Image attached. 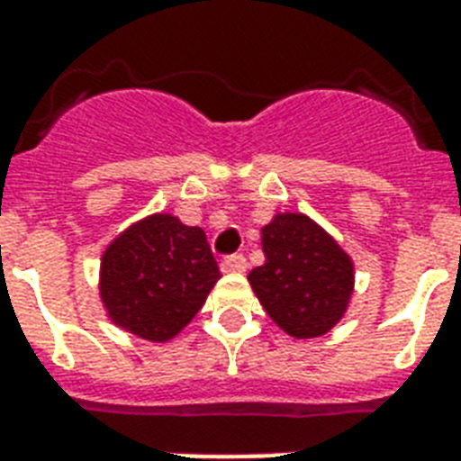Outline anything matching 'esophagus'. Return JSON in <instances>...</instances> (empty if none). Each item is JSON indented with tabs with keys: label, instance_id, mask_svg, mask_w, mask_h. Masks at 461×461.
<instances>
[{
	"label": "esophagus",
	"instance_id": "obj_1",
	"mask_svg": "<svg viewBox=\"0 0 461 461\" xmlns=\"http://www.w3.org/2000/svg\"><path fill=\"white\" fill-rule=\"evenodd\" d=\"M246 267H249V263H246V258L241 253L227 256V258L222 260V273H246Z\"/></svg>",
	"mask_w": 461,
	"mask_h": 461
}]
</instances>
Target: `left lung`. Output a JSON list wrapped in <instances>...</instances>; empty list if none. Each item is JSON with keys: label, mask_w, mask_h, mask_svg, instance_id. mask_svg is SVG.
<instances>
[{"label": "left lung", "mask_w": 461, "mask_h": 461, "mask_svg": "<svg viewBox=\"0 0 461 461\" xmlns=\"http://www.w3.org/2000/svg\"><path fill=\"white\" fill-rule=\"evenodd\" d=\"M260 244L266 263L249 282L267 315L296 339L335 328L354 292V263L335 239L302 212H280Z\"/></svg>", "instance_id": "obj_1"}]
</instances>
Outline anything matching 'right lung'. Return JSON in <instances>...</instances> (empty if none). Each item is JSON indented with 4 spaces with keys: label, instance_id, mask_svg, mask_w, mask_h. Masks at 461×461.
I'll return each mask as SVG.
<instances>
[{
    "label": "right lung",
    "instance_id": "add662e5",
    "mask_svg": "<svg viewBox=\"0 0 461 461\" xmlns=\"http://www.w3.org/2000/svg\"><path fill=\"white\" fill-rule=\"evenodd\" d=\"M217 280L205 231L167 212L122 231L100 263V296L112 322L150 342L179 335Z\"/></svg>",
    "mask_w": 461,
    "mask_h": 461
}]
</instances>
